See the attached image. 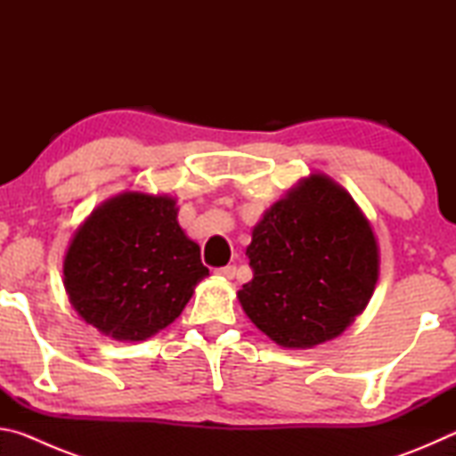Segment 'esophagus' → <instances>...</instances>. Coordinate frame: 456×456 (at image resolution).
Segmentation results:
<instances>
[{"mask_svg": "<svg viewBox=\"0 0 456 456\" xmlns=\"http://www.w3.org/2000/svg\"><path fill=\"white\" fill-rule=\"evenodd\" d=\"M235 273H237V267H235V265H225V267H217V269H215V275L225 277V280H233Z\"/></svg>", "mask_w": 456, "mask_h": 456, "instance_id": "obj_1", "label": "esophagus"}]
</instances>
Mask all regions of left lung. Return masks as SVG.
Wrapping results in <instances>:
<instances>
[{
  "label": "left lung",
  "mask_w": 456,
  "mask_h": 456,
  "mask_svg": "<svg viewBox=\"0 0 456 456\" xmlns=\"http://www.w3.org/2000/svg\"><path fill=\"white\" fill-rule=\"evenodd\" d=\"M247 257L253 280L239 302L283 348L342 334L372 297L380 261L370 221L326 175L307 176L265 211Z\"/></svg>",
  "instance_id": "8db88e82"
}]
</instances>
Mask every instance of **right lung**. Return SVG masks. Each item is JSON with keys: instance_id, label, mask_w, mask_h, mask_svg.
<instances>
[{"instance_id": "right-lung-1", "label": "right lung", "mask_w": 456, "mask_h": 456, "mask_svg": "<svg viewBox=\"0 0 456 456\" xmlns=\"http://www.w3.org/2000/svg\"><path fill=\"white\" fill-rule=\"evenodd\" d=\"M176 200L126 191L76 231L64 259L74 310L100 334L142 342L179 318L209 275L176 221Z\"/></svg>"}]
</instances>
